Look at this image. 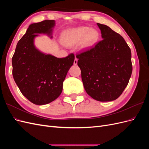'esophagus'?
<instances>
[{"mask_svg": "<svg viewBox=\"0 0 149 149\" xmlns=\"http://www.w3.org/2000/svg\"><path fill=\"white\" fill-rule=\"evenodd\" d=\"M77 63H78V59L76 58L74 59V65H77Z\"/></svg>", "mask_w": 149, "mask_h": 149, "instance_id": "1", "label": "esophagus"}]
</instances>
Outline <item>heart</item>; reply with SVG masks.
<instances>
[{
	"label": "heart",
	"instance_id": "1",
	"mask_svg": "<svg viewBox=\"0 0 149 149\" xmlns=\"http://www.w3.org/2000/svg\"><path fill=\"white\" fill-rule=\"evenodd\" d=\"M100 38V33L89 26H79L66 30L61 35V43L65 46H73L78 43L81 50H86L93 46Z\"/></svg>",
	"mask_w": 149,
	"mask_h": 149
}]
</instances>
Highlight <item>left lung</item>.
Listing matches in <instances>:
<instances>
[{
	"instance_id": "obj_1",
	"label": "left lung",
	"mask_w": 149,
	"mask_h": 149,
	"mask_svg": "<svg viewBox=\"0 0 149 149\" xmlns=\"http://www.w3.org/2000/svg\"><path fill=\"white\" fill-rule=\"evenodd\" d=\"M102 40L76 55L85 91L101 102L118 99L132 72L131 51L124 38L109 26L97 24Z\"/></svg>"
}]
</instances>
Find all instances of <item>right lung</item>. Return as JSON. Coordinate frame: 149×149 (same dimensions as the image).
Listing matches in <instances>:
<instances>
[{
	"label": "right lung",
	"mask_w": 149,
	"mask_h": 149,
	"mask_svg": "<svg viewBox=\"0 0 149 149\" xmlns=\"http://www.w3.org/2000/svg\"><path fill=\"white\" fill-rule=\"evenodd\" d=\"M55 21L31 24L18 42L12 60V74L22 94L32 103L44 105L55 100L63 90L68 71L74 56L59 58L35 47V38L46 34L52 38Z\"/></svg>",
	"instance_id": "right-lung-1"
}]
</instances>
